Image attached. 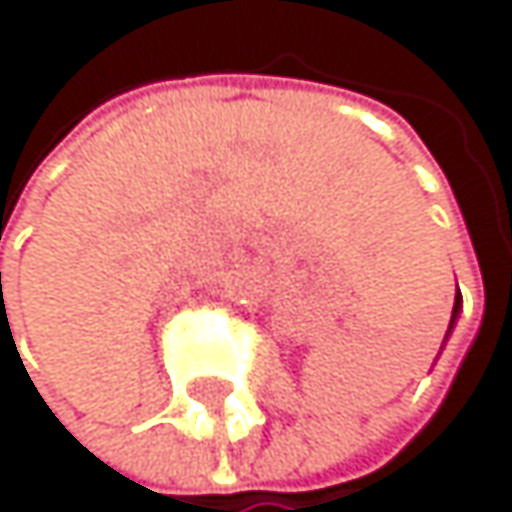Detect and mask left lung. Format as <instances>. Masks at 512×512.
Masks as SVG:
<instances>
[{"instance_id": "obj_1", "label": "left lung", "mask_w": 512, "mask_h": 512, "mask_svg": "<svg viewBox=\"0 0 512 512\" xmlns=\"http://www.w3.org/2000/svg\"><path fill=\"white\" fill-rule=\"evenodd\" d=\"M458 298H461V291H458ZM455 298V310H451V325H455V319H458V313H461V301ZM448 325V328H451ZM445 338H448V334H445Z\"/></svg>"}]
</instances>
